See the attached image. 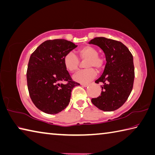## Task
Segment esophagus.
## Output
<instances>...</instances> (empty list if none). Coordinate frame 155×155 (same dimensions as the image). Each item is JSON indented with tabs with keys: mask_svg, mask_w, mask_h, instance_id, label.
<instances>
[{
	"mask_svg": "<svg viewBox=\"0 0 155 155\" xmlns=\"http://www.w3.org/2000/svg\"><path fill=\"white\" fill-rule=\"evenodd\" d=\"M81 85L84 87H87V86H89V84H81Z\"/></svg>",
	"mask_w": 155,
	"mask_h": 155,
	"instance_id": "34e87169",
	"label": "esophagus"
}]
</instances>
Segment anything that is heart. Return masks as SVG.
I'll return each instance as SVG.
<instances>
[{
	"instance_id": "obj_1",
	"label": "heart",
	"mask_w": 155,
	"mask_h": 155,
	"mask_svg": "<svg viewBox=\"0 0 155 155\" xmlns=\"http://www.w3.org/2000/svg\"><path fill=\"white\" fill-rule=\"evenodd\" d=\"M78 53L81 60H87L85 63V68L87 69L77 72L73 76L72 78L76 82L87 83L96 77L97 73L94 68L97 72H100L103 68L104 60L98 55L97 49L91 45L81 47L78 49ZM79 64L80 61L74 53L69 52L64 56V66L69 72H73L76 71L78 68Z\"/></svg>"
}]
</instances>
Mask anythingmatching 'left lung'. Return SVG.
Listing matches in <instances>:
<instances>
[{"mask_svg":"<svg viewBox=\"0 0 155 155\" xmlns=\"http://www.w3.org/2000/svg\"><path fill=\"white\" fill-rule=\"evenodd\" d=\"M89 44L97 45L105 54L106 64L101 77L95 83H102L101 95L92 98L93 104L103 111H114L123 105L132 91L134 81L133 56L121 42L96 37Z\"/></svg>","mask_w":155,"mask_h":155,"instance_id":"left-lung-1","label":"left lung"}]
</instances>
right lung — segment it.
<instances>
[{"instance_id":"obj_1","label":"right lung","mask_w":155,"mask_h":155,"mask_svg":"<svg viewBox=\"0 0 155 155\" xmlns=\"http://www.w3.org/2000/svg\"><path fill=\"white\" fill-rule=\"evenodd\" d=\"M77 47L64 39L49 40L30 56L26 73L28 89L34 104L45 113L55 114L65 109L72 89L79 85L72 81L64 64V56Z\"/></svg>"}]
</instances>
